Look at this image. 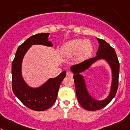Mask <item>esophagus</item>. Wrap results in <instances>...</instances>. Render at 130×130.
<instances>
[{"label": "esophagus", "instance_id": "esophagus-1", "mask_svg": "<svg viewBox=\"0 0 130 130\" xmlns=\"http://www.w3.org/2000/svg\"><path fill=\"white\" fill-rule=\"evenodd\" d=\"M66 76H70V77H72V76H73V74L71 71H67V73H66Z\"/></svg>", "mask_w": 130, "mask_h": 130}]
</instances>
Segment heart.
<instances>
[{"instance_id":"heart-1","label":"heart","mask_w":130,"mask_h":130,"mask_svg":"<svg viewBox=\"0 0 130 130\" xmlns=\"http://www.w3.org/2000/svg\"><path fill=\"white\" fill-rule=\"evenodd\" d=\"M93 50V44L90 40L75 39L63 44L60 52L65 57H71L75 55L78 59L83 60L91 56Z\"/></svg>"}]
</instances>
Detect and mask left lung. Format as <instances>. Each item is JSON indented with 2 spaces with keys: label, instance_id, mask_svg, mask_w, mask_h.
<instances>
[{
  "label": "left lung",
  "instance_id": "8db88e82",
  "mask_svg": "<svg viewBox=\"0 0 130 130\" xmlns=\"http://www.w3.org/2000/svg\"><path fill=\"white\" fill-rule=\"evenodd\" d=\"M96 39L99 43L98 50L96 52L97 55L70 68V70L74 74L73 78L78 101L83 108L90 111L98 110L107 105L115 97L118 88L119 62L116 52L105 41L98 38ZM100 60H104L107 61L112 71V82L109 94L106 99L101 100L94 98L88 92L84 76L81 74L88 69L92 64Z\"/></svg>",
  "mask_w": 130,
  "mask_h": 130
}]
</instances>
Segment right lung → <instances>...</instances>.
<instances>
[{"mask_svg": "<svg viewBox=\"0 0 130 130\" xmlns=\"http://www.w3.org/2000/svg\"><path fill=\"white\" fill-rule=\"evenodd\" d=\"M50 33H40L29 38L17 49L12 62V89L14 95L24 105L36 111H43L52 107L56 101L59 86L66 76V71L55 78H50L41 86L32 87L27 84L22 73V61L31 46L34 44L52 47L48 40Z\"/></svg>", "mask_w": 130, "mask_h": 130, "instance_id": "obj_1", "label": "right lung"}]
</instances>
